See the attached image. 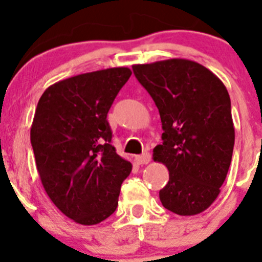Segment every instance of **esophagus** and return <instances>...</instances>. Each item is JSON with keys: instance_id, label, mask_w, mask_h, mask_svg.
<instances>
[{"instance_id": "1", "label": "esophagus", "mask_w": 262, "mask_h": 262, "mask_svg": "<svg viewBox=\"0 0 262 262\" xmlns=\"http://www.w3.org/2000/svg\"><path fill=\"white\" fill-rule=\"evenodd\" d=\"M149 161H150L149 153H143V155L137 156L136 157V162L138 163V165H147V163H149Z\"/></svg>"}]
</instances>
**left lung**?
<instances>
[{"label": "left lung", "instance_id": "8db88e82", "mask_svg": "<svg viewBox=\"0 0 262 262\" xmlns=\"http://www.w3.org/2000/svg\"><path fill=\"white\" fill-rule=\"evenodd\" d=\"M133 72L162 123L163 142L153 160L167 167L170 179L160 190L161 203L182 216L204 212L221 192L233 153L226 86L204 66L182 58L134 64Z\"/></svg>", "mask_w": 262, "mask_h": 262}]
</instances>
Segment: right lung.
<instances>
[{
    "mask_svg": "<svg viewBox=\"0 0 262 262\" xmlns=\"http://www.w3.org/2000/svg\"><path fill=\"white\" fill-rule=\"evenodd\" d=\"M130 75L115 67L66 78L49 86L36 106L30 129L36 170L55 207L78 224L109 218L132 171L112 144L106 120Z\"/></svg>",
    "mask_w": 262,
    "mask_h": 262,
    "instance_id": "add662e5",
    "label": "right lung"
}]
</instances>
